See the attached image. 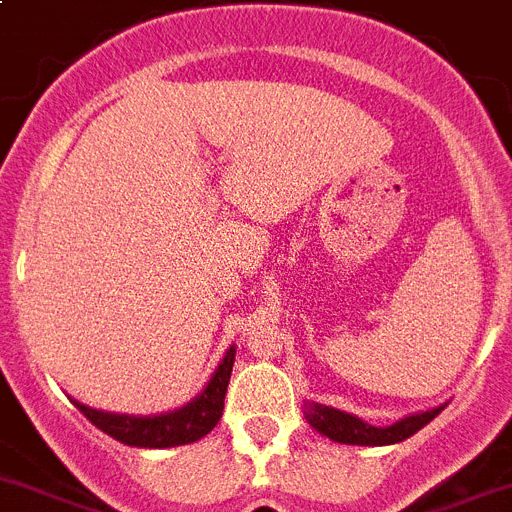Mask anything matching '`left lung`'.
<instances>
[{"mask_svg":"<svg viewBox=\"0 0 512 512\" xmlns=\"http://www.w3.org/2000/svg\"><path fill=\"white\" fill-rule=\"evenodd\" d=\"M442 409L444 403H439L434 409L416 411V414L403 416V419L393 421L388 426H373L365 424L358 416L348 414V411L322 406V403H307L304 419L309 421L314 431H320L322 437L332 439V442L358 444V447H386V444L403 442V439H409L419 429H424Z\"/></svg>","mask_w":512,"mask_h":512,"instance_id":"left-lung-1","label":"left lung"}]
</instances>
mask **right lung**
I'll list each match as a JSON object with an SVG mask.
<instances>
[{"mask_svg":"<svg viewBox=\"0 0 512 512\" xmlns=\"http://www.w3.org/2000/svg\"><path fill=\"white\" fill-rule=\"evenodd\" d=\"M233 360H236V345L225 350L223 360H220L215 373L210 375V381L205 383L198 396L185 403V406H180V409L164 411V414H111V411L91 409V406L75 401V398H70V401L93 426L106 431L109 437L126 444V447L167 449L192 444L203 439L208 431H213L220 416H223V401L225 391H228V381H231Z\"/></svg>","mask_w":512,"mask_h":512,"instance_id":"1","label":"right lung"}]
</instances>
